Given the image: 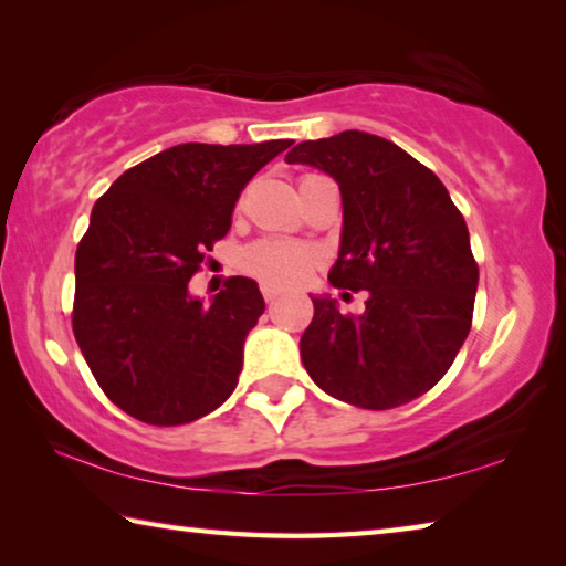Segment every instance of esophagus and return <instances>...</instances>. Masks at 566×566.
<instances>
[{
	"label": "esophagus",
	"instance_id": "obj_1",
	"mask_svg": "<svg viewBox=\"0 0 566 566\" xmlns=\"http://www.w3.org/2000/svg\"><path fill=\"white\" fill-rule=\"evenodd\" d=\"M262 294L266 302H274V300H280L282 290H276V286H272V284H262Z\"/></svg>",
	"mask_w": 566,
	"mask_h": 566
}]
</instances>
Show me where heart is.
<instances>
[{
	"label": "heart",
	"instance_id": "b5f03b06",
	"mask_svg": "<svg viewBox=\"0 0 566 566\" xmlns=\"http://www.w3.org/2000/svg\"><path fill=\"white\" fill-rule=\"evenodd\" d=\"M317 264V252L310 244L292 239H260L242 254V266L256 280L272 286H292L302 282Z\"/></svg>",
	"mask_w": 566,
	"mask_h": 566
}]
</instances>
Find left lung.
Wrapping results in <instances>:
<instances>
[{"instance_id":"left-lung-1","label":"left lung","mask_w":566,"mask_h":566,"mask_svg":"<svg viewBox=\"0 0 566 566\" xmlns=\"http://www.w3.org/2000/svg\"><path fill=\"white\" fill-rule=\"evenodd\" d=\"M290 165L337 179L344 227L329 282L367 290L359 317L312 296L300 349L314 385L361 409H395L432 389L472 329L479 266L447 187L395 142L339 132L300 142Z\"/></svg>"}]
</instances>
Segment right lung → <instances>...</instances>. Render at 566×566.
Masks as SVG:
<instances>
[{"mask_svg": "<svg viewBox=\"0 0 566 566\" xmlns=\"http://www.w3.org/2000/svg\"><path fill=\"white\" fill-rule=\"evenodd\" d=\"M290 145H177L124 171L94 205L74 256L72 329L97 385L129 417L187 424L234 391L264 312L260 286L229 276L202 302L187 284L232 227L247 181Z\"/></svg>", "mask_w": 566, "mask_h": 566, "instance_id": "1", "label": "right lung"}]
</instances>
